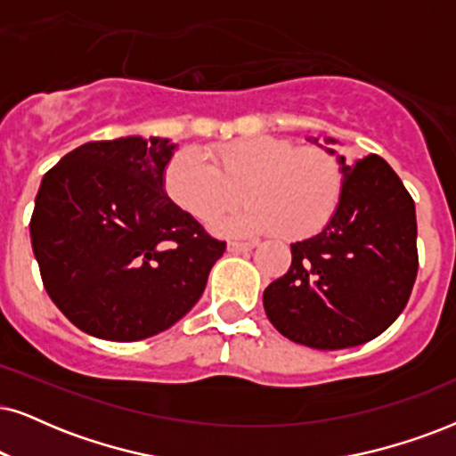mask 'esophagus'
I'll list each match as a JSON object with an SVG mask.
<instances>
[{
  "mask_svg": "<svg viewBox=\"0 0 456 456\" xmlns=\"http://www.w3.org/2000/svg\"><path fill=\"white\" fill-rule=\"evenodd\" d=\"M252 248H256V241H229L227 250L232 255H240V252H250Z\"/></svg>",
  "mask_w": 456,
  "mask_h": 456,
  "instance_id": "34e87169",
  "label": "esophagus"
}]
</instances>
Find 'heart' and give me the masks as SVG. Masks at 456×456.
<instances>
[{
    "mask_svg": "<svg viewBox=\"0 0 456 456\" xmlns=\"http://www.w3.org/2000/svg\"><path fill=\"white\" fill-rule=\"evenodd\" d=\"M176 153L164 170L168 200L198 223H215L241 200L248 208L216 223L227 235L278 232L303 240L328 227L341 206L343 172L322 149L275 136H248L206 153Z\"/></svg>",
    "mask_w": 456,
    "mask_h": 456,
    "instance_id": "heart-1",
    "label": "heart"
}]
</instances>
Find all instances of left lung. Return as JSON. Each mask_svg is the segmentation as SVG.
<instances>
[{
    "label": "left lung",
    "instance_id": "8db88e82",
    "mask_svg": "<svg viewBox=\"0 0 456 456\" xmlns=\"http://www.w3.org/2000/svg\"><path fill=\"white\" fill-rule=\"evenodd\" d=\"M309 141L318 145V138ZM337 159L343 172L337 215L318 235L290 246V269L263 292L278 332L324 351L355 347L387 330L404 311L419 269L417 212L400 176L374 153L355 164Z\"/></svg>",
    "mask_w": 456,
    "mask_h": 456
}]
</instances>
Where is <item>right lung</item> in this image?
Masks as SVG:
<instances>
[{"label": "right lung", "mask_w": 456, "mask_h": 456, "mask_svg": "<svg viewBox=\"0 0 456 456\" xmlns=\"http://www.w3.org/2000/svg\"><path fill=\"white\" fill-rule=\"evenodd\" d=\"M175 149L159 136L92 141L42 178L33 255L56 307L92 337L130 343L168 330L223 256L224 241L164 191Z\"/></svg>", "instance_id": "1"}]
</instances>
